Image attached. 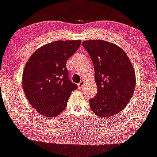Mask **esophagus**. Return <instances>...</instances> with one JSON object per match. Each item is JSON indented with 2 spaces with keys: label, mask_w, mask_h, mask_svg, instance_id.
<instances>
[{
  "label": "esophagus",
  "mask_w": 157,
  "mask_h": 157,
  "mask_svg": "<svg viewBox=\"0 0 157 157\" xmlns=\"http://www.w3.org/2000/svg\"><path fill=\"white\" fill-rule=\"evenodd\" d=\"M85 82H86V81H85V80H82V81H81L80 83L77 85V86H78V88H82V87L84 86Z\"/></svg>",
  "instance_id": "esophagus-1"
}]
</instances>
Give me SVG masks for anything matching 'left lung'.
<instances>
[{
    "label": "left lung",
    "instance_id": "left-lung-1",
    "mask_svg": "<svg viewBox=\"0 0 157 157\" xmlns=\"http://www.w3.org/2000/svg\"><path fill=\"white\" fill-rule=\"evenodd\" d=\"M94 63L97 94L89 100L97 116L105 118L123 110L132 97L136 78L131 61L120 47L104 40L82 43Z\"/></svg>",
    "mask_w": 157,
    "mask_h": 157
}]
</instances>
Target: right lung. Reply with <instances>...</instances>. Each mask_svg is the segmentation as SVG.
Here are the masks:
<instances>
[{"instance_id":"right-lung-1","label":"right lung","mask_w":157,"mask_h":157,"mask_svg":"<svg viewBox=\"0 0 157 157\" xmlns=\"http://www.w3.org/2000/svg\"><path fill=\"white\" fill-rule=\"evenodd\" d=\"M80 44V40L49 43L36 50L26 63L22 88L32 107L42 116H58L65 109L71 92L77 88L69 80L67 61Z\"/></svg>"}]
</instances>
